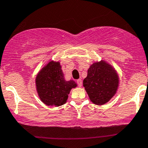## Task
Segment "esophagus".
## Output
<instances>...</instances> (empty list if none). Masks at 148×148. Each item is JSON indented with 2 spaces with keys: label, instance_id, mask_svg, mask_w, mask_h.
Segmentation results:
<instances>
[{
  "label": "esophagus",
  "instance_id": "34e87169",
  "mask_svg": "<svg viewBox=\"0 0 148 148\" xmlns=\"http://www.w3.org/2000/svg\"><path fill=\"white\" fill-rule=\"evenodd\" d=\"M77 83L78 86H79V87H81V86H82V79H77Z\"/></svg>",
  "mask_w": 148,
  "mask_h": 148
}]
</instances>
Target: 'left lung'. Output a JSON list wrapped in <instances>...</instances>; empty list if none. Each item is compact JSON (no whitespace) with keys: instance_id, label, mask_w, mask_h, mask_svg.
Instances as JSON below:
<instances>
[{"instance_id":"1","label":"left lung","mask_w":148,"mask_h":148,"mask_svg":"<svg viewBox=\"0 0 148 148\" xmlns=\"http://www.w3.org/2000/svg\"><path fill=\"white\" fill-rule=\"evenodd\" d=\"M119 82V74L114 67L102 60L90 66L83 85L90 100L96 105H102L116 94Z\"/></svg>"}]
</instances>
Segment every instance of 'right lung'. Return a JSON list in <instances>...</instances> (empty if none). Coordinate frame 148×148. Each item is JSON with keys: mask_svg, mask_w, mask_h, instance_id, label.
<instances>
[{"mask_svg": "<svg viewBox=\"0 0 148 148\" xmlns=\"http://www.w3.org/2000/svg\"><path fill=\"white\" fill-rule=\"evenodd\" d=\"M36 90L43 103L48 106L60 107L67 102L72 88L77 83L66 80L60 62L51 60L40 69L35 78Z\"/></svg>", "mask_w": 148, "mask_h": 148, "instance_id": "right-lung-1", "label": "right lung"}]
</instances>
